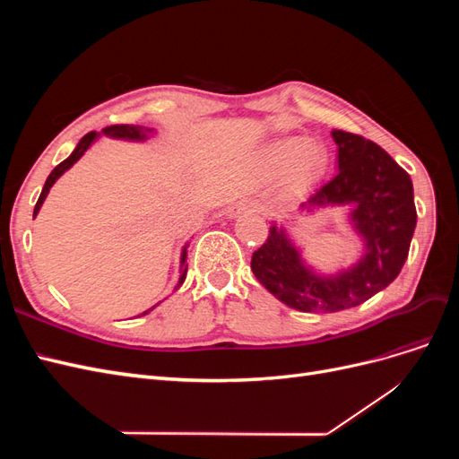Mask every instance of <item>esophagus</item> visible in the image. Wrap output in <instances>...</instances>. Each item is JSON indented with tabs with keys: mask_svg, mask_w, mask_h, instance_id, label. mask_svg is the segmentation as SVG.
<instances>
[{
	"mask_svg": "<svg viewBox=\"0 0 459 459\" xmlns=\"http://www.w3.org/2000/svg\"><path fill=\"white\" fill-rule=\"evenodd\" d=\"M243 212H260V204L255 201H239L238 204H233L230 208V216L238 218Z\"/></svg>",
	"mask_w": 459,
	"mask_h": 459,
	"instance_id": "34e87169",
	"label": "esophagus"
}]
</instances>
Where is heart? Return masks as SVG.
I'll list each match as a JSON object with an SVG mask.
<instances>
[{
  "label": "heart",
  "instance_id": "obj_1",
  "mask_svg": "<svg viewBox=\"0 0 459 459\" xmlns=\"http://www.w3.org/2000/svg\"><path fill=\"white\" fill-rule=\"evenodd\" d=\"M266 164L272 170H283L290 161V174L299 184H307L319 176L327 164V151L317 142H304L302 137H285L268 145Z\"/></svg>",
  "mask_w": 459,
  "mask_h": 459
}]
</instances>
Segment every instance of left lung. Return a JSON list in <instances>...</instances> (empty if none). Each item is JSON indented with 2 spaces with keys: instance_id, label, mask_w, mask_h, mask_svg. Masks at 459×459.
<instances>
[{
  "instance_id": "8db88e82",
  "label": "left lung",
  "mask_w": 459,
  "mask_h": 459,
  "mask_svg": "<svg viewBox=\"0 0 459 459\" xmlns=\"http://www.w3.org/2000/svg\"><path fill=\"white\" fill-rule=\"evenodd\" d=\"M339 172L300 204L302 211L351 206L349 220L364 241V255L346 270L319 273L304 262L283 226L253 253L256 280L300 312H339L358 307L391 285L408 258L418 221L408 172L385 149L362 135L333 130Z\"/></svg>"
}]
</instances>
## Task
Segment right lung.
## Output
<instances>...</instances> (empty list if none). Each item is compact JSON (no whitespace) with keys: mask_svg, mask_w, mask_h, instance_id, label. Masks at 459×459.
<instances>
[{"mask_svg":"<svg viewBox=\"0 0 459 459\" xmlns=\"http://www.w3.org/2000/svg\"><path fill=\"white\" fill-rule=\"evenodd\" d=\"M101 134H105V135H108V137H115V140L145 142L147 137L152 134V130H151V128H143V126H134V124H115V126L103 128ZM101 134H97V132L86 134V135L80 140V143L76 145V149L71 152V157L65 159L61 164H57V166H55V169L51 170V174H49L48 179H46L44 189H41V193H39V199H38V203H36V206H34V218L38 216L39 208H41V204H44V201H46V197H48L49 189L53 187V184L57 182V179H59L68 169H71V166H73L76 160H80V157L84 155V152L91 147V143H93ZM186 260H187V245L182 248V256H179V281H178V287L182 285L184 280H186V273H187V264H186ZM155 307H157V304H155ZM155 307H152V308H155ZM152 308L145 310L142 316L149 314Z\"/></svg>","mask_w":459,"mask_h":459,"instance_id":"right-lung-1","label":"right lung"}]
</instances>
